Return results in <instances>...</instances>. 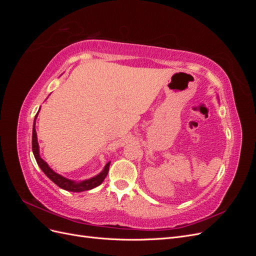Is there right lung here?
Listing matches in <instances>:
<instances>
[{"label": "right lung", "instance_id": "1", "mask_svg": "<svg viewBox=\"0 0 256 256\" xmlns=\"http://www.w3.org/2000/svg\"><path fill=\"white\" fill-rule=\"evenodd\" d=\"M40 112V110H38ZM38 112L34 118V124H33V136H32V150H33V154L34 157L36 159L37 164L40 166V168H42V171L46 174L48 178L58 184L60 188L67 190V191H72V192H82V191H86V190H90L92 188L97 187L100 184H102V182L104 180L106 176L108 175V172H109V166L111 162H108V164L104 166V170L100 172L98 175L88 178V180H85L82 182H74L72 180H68V178L62 176L58 173H56L53 170L48 166L47 162H46L44 159H42L40 154V145H38L37 142V134H36V129H35V122L37 118Z\"/></svg>", "mask_w": 256, "mask_h": 256}]
</instances>
